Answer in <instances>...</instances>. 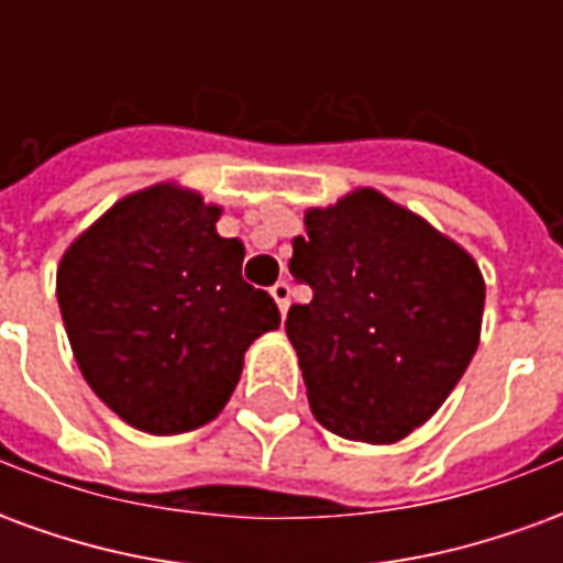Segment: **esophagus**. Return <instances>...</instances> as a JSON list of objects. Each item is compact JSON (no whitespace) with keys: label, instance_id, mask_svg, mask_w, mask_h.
<instances>
[{"label":"esophagus","instance_id":"esophagus-1","mask_svg":"<svg viewBox=\"0 0 563 563\" xmlns=\"http://www.w3.org/2000/svg\"><path fill=\"white\" fill-rule=\"evenodd\" d=\"M271 295H274V301H277V307H280V313L286 317V310H289V295H292V289H289V283L280 280L271 286Z\"/></svg>","mask_w":563,"mask_h":563}]
</instances>
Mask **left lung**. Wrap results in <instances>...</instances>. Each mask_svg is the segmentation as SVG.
<instances>
[{
    "label": "left lung",
    "mask_w": 563,
    "mask_h": 563,
    "mask_svg": "<svg viewBox=\"0 0 563 563\" xmlns=\"http://www.w3.org/2000/svg\"><path fill=\"white\" fill-rule=\"evenodd\" d=\"M289 271L313 289L286 334L319 422L395 443L455 389L479 346L485 283L464 250L377 189L305 213Z\"/></svg>",
    "instance_id": "1"
}]
</instances>
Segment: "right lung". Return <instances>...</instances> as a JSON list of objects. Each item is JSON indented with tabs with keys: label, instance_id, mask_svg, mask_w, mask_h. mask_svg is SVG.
I'll return each mask as SVG.
<instances>
[{
	"label": "right lung",
	"instance_id": "obj_1",
	"mask_svg": "<svg viewBox=\"0 0 563 563\" xmlns=\"http://www.w3.org/2000/svg\"><path fill=\"white\" fill-rule=\"evenodd\" d=\"M217 220L192 189L150 186L92 222L56 271L80 374L147 434L217 419L250 343L280 325L274 298L241 277L244 244L220 238Z\"/></svg>",
	"mask_w": 563,
	"mask_h": 563
}]
</instances>
